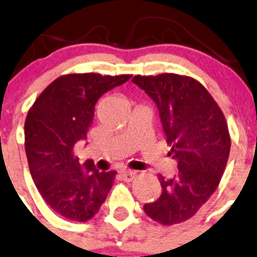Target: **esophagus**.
I'll return each mask as SVG.
<instances>
[{"mask_svg": "<svg viewBox=\"0 0 257 257\" xmlns=\"http://www.w3.org/2000/svg\"><path fill=\"white\" fill-rule=\"evenodd\" d=\"M137 176V172L133 171V170H121L120 171V177L123 178L124 181H132L134 180Z\"/></svg>", "mask_w": 257, "mask_h": 257, "instance_id": "esophagus-1", "label": "esophagus"}]
</instances>
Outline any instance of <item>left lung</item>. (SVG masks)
I'll return each instance as SVG.
<instances>
[{"label": "left lung", "mask_w": 257, "mask_h": 257, "mask_svg": "<svg viewBox=\"0 0 257 257\" xmlns=\"http://www.w3.org/2000/svg\"><path fill=\"white\" fill-rule=\"evenodd\" d=\"M155 102L169 155L177 161L174 177L159 175L163 192L144 212L164 225L193 217L217 190L228 163L230 137L223 112L209 92L187 76L161 74L132 80Z\"/></svg>", "instance_id": "obj_1"}]
</instances>
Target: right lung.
<instances>
[{
    "label": "right lung",
    "instance_id": "1",
    "mask_svg": "<svg viewBox=\"0 0 257 257\" xmlns=\"http://www.w3.org/2000/svg\"><path fill=\"white\" fill-rule=\"evenodd\" d=\"M131 77L65 75L51 82L29 109L24 145L32 178L43 199L61 217L86 221L106 201L117 172H99L91 160L80 164L74 147L87 138L97 101Z\"/></svg>",
    "mask_w": 257,
    "mask_h": 257
}]
</instances>
